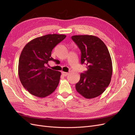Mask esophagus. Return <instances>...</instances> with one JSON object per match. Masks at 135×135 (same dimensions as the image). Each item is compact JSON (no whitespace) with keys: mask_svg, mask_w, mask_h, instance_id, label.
Segmentation results:
<instances>
[{"mask_svg":"<svg viewBox=\"0 0 135 135\" xmlns=\"http://www.w3.org/2000/svg\"><path fill=\"white\" fill-rule=\"evenodd\" d=\"M62 75L64 76H66L69 74V73H66V72L62 71Z\"/></svg>","mask_w":135,"mask_h":135,"instance_id":"esophagus-1","label":"esophagus"}]
</instances>
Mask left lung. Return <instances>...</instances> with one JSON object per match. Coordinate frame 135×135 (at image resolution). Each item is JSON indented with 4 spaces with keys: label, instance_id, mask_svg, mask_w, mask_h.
<instances>
[{
    "label": "left lung",
    "instance_id": "8db88e82",
    "mask_svg": "<svg viewBox=\"0 0 135 135\" xmlns=\"http://www.w3.org/2000/svg\"><path fill=\"white\" fill-rule=\"evenodd\" d=\"M71 38L81 51V64H85L87 69L80 74L76 90L85 99L96 97L105 91L111 81L113 66L108 49L96 36L73 35Z\"/></svg>",
    "mask_w": 135,
    "mask_h": 135
}]
</instances>
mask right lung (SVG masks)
Instances as JSON below:
<instances>
[{"instance_id": "add662e5", "label": "right lung", "mask_w": 135, "mask_h": 135, "mask_svg": "<svg viewBox=\"0 0 135 135\" xmlns=\"http://www.w3.org/2000/svg\"><path fill=\"white\" fill-rule=\"evenodd\" d=\"M66 35L48 34L36 38L23 47L18 61V73L21 84L31 95L46 97L57 87L61 73L48 68L49 61H55L52 51Z\"/></svg>"}]
</instances>
